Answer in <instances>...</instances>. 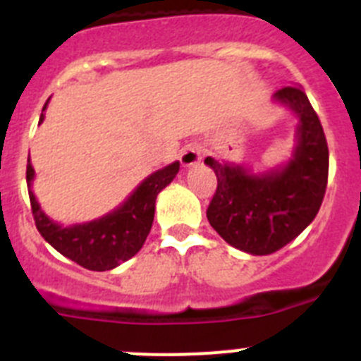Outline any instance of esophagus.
<instances>
[{
    "instance_id": "esophagus-1",
    "label": "esophagus",
    "mask_w": 361,
    "mask_h": 361,
    "mask_svg": "<svg viewBox=\"0 0 361 361\" xmlns=\"http://www.w3.org/2000/svg\"><path fill=\"white\" fill-rule=\"evenodd\" d=\"M204 159V148L200 145H188L186 148L180 153V162H183L184 168H190V166L199 164Z\"/></svg>"
}]
</instances>
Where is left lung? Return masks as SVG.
<instances>
[{"mask_svg": "<svg viewBox=\"0 0 361 361\" xmlns=\"http://www.w3.org/2000/svg\"><path fill=\"white\" fill-rule=\"evenodd\" d=\"M275 101L298 117L296 146L286 166L251 173L242 166L206 157L216 190L208 206L209 224L229 245L251 255L282 250L311 224L327 188L329 148L317 111L298 86L275 92Z\"/></svg>", "mask_w": 361, "mask_h": 361, "instance_id": "1", "label": "left lung"}]
</instances>
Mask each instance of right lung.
Segmentation results:
<instances>
[{
	"label": "right lung",
	"mask_w": 361,
	"mask_h": 361,
	"mask_svg": "<svg viewBox=\"0 0 361 361\" xmlns=\"http://www.w3.org/2000/svg\"><path fill=\"white\" fill-rule=\"evenodd\" d=\"M49 101L44 103L43 111L47 110ZM43 119L44 114H41L39 124L43 123ZM178 168L180 164L178 161H175L170 166L149 175L119 208L108 215L92 220V222H85V224L63 228L61 224H57L44 215L34 191L30 190L32 180H34V168L28 159V197H30L32 215L36 220L37 231L54 250L86 269H114L139 253L149 229H152L157 195L173 180L175 175L178 173Z\"/></svg>",
	"instance_id": "obj_1"
}]
</instances>
